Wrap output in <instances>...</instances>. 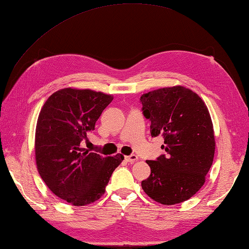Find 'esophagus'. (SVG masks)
Here are the masks:
<instances>
[{
  "instance_id": "obj_1",
  "label": "esophagus",
  "mask_w": 249,
  "mask_h": 249,
  "mask_svg": "<svg viewBox=\"0 0 249 249\" xmlns=\"http://www.w3.org/2000/svg\"><path fill=\"white\" fill-rule=\"evenodd\" d=\"M137 159H139V158H137V156H135V154H131V156H128V157L124 158L125 161L128 163H131V164L134 163L135 161H137Z\"/></svg>"
}]
</instances>
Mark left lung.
<instances>
[{
	"instance_id": "8db88e82",
	"label": "left lung",
	"mask_w": 249,
	"mask_h": 249,
	"mask_svg": "<svg viewBox=\"0 0 249 249\" xmlns=\"http://www.w3.org/2000/svg\"><path fill=\"white\" fill-rule=\"evenodd\" d=\"M142 115L152 137L163 136L164 154L146 161L151 174L142 187L153 200L176 204L201 189L212 166L215 140L211 117L202 99L189 88L165 87L141 97Z\"/></svg>"
}]
</instances>
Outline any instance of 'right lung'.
Instances as JSON below:
<instances>
[{"label": "right lung", "mask_w": 249, "mask_h": 249, "mask_svg": "<svg viewBox=\"0 0 249 249\" xmlns=\"http://www.w3.org/2000/svg\"><path fill=\"white\" fill-rule=\"evenodd\" d=\"M113 97L90 89L64 88L48 98L38 116L35 154L41 179L54 195L73 206L98 200L124 156L104 158L82 142Z\"/></svg>", "instance_id": "1"}]
</instances>
